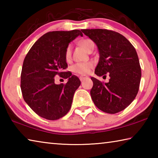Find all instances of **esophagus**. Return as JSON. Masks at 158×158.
<instances>
[{
    "instance_id": "esophagus-1",
    "label": "esophagus",
    "mask_w": 158,
    "mask_h": 158,
    "mask_svg": "<svg viewBox=\"0 0 158 158\" xmlns=\"http://www.w3.org/2000/svg\"><path fill=\"white\" fill-rule=\"evenodd\" d=\"M87 78H88V77H87L86 76H83V75H81V76L79 77V79L81 80V81H84V80H85V79H87Z\"/></svg>"
}]
</instances>
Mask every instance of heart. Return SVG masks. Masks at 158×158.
<instances>
[{"instance_id":"obj_1","label":"heart","mask_w":158,"mask_h":158,"mask_svg":"<svg viewBox=\"0 0 158 158\" xmlns=\"http://www.w3.org/2000/svg\"><path fill=\"white\" fill-rule=\"evenodd\" d=\"M80 46H81L83 49H84L86 52H89V51L92 49V48L95 47V44L90 39H84L79 42ZM65 59L67 60H70L72 56V45L69 44L65 50ZM93 68V63L91 62H87V63H76L72 66L71 69L74 73L78 74H88L90 72V69Z\"/></svg>"}]
</instances>
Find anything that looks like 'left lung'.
Segmentation results:
<instances>
[{"mask_svg": "<svg viewBox=\"0 0 158 158\" xmlns=\"http://www.w3.org/2000/svg\"><path fill=\"white\" fill-rule=\"evenodd\" d=\"M85 35L97 44L100 59L95 73L110 77L108 83L91 77L93 102L105 113L116 114L127 107L137 96L141 77L137 52L128 40L106 29H84Z\"/></svg>", "mask_w": 158, "mask_h": 158, "instance_id": "8db88e82", "label": "left lung"}]
</instances>
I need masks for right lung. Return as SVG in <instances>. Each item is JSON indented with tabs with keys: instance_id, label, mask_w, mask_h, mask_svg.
Returning a JSON list of instances; mask_svg holds the SVG:
<instances>
[{
	"instance_id": "1",
	"label": "right lung",
	"mask_w": 158,
	"mask_h": 158,
	"mask_svg": "<svg viewBox=\"0 0 158 158\" xmlns=\"http://www.w3.org/2000/svg\"><path fill=\"white\" fill-rule=\"evenodd\" d=\"M79 35H83L79 30L48 32L35 42L23 60L21 74L23 100L45 119L54 121L68 114L74 92L81 84L78 77L65 72V50ZM56 75L68 78V82L56 85Z\"/></svg>"
}]
</instances>
